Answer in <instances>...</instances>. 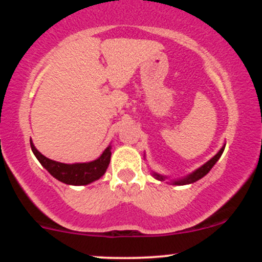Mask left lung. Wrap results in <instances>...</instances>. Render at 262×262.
Masks as SVG:
<instances>
[{"instance_id":"1","label":"left lung","mask_w":262,"mask_h":262,"mask_svg":"<svg viewBox=\"0 0 262 262\" xmlns=\"http://www.w3.org/2000/svg\"><path fill=\"white\" fill-rule=\"evenodd\" d=\"M224 148H225V146H223V148H222L221 150H219L217 155L213 156V158L210 159L209 161H207L206 164L203 165V166H201L200 169H197L196 171H194V172H192L191 175L186 177V179L179 180V181H175L173 183H175V185H188V183H193V182L198 181V180H200V179H202V177H203V176H206L207 173H208L209 171H210V169H212V167L214 166L215 162H217V161L219 160V158H221L222 154H223ZM152 175H154L155 179L160 180V181H161V180H164V176L159 175V173H152Z\"/></svg>"}]
</instances>
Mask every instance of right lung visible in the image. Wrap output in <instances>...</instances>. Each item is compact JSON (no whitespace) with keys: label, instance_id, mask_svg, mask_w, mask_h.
I'll return each instance as SVG.
<instances>
[{"label":"right lung","instance_id":"obj_1","mask_svg":"<svg viewBox=\"0 0 262 262\" xmlns=\"http://www.w3.org/2000/svg\"><path fill=\"white\" fill-rule=\"evenodd\" d=\"M31 148L34 155L41 165L48 170L50 175L55 177L59 181L66 183V185H74V186H82L91 183L96 180L100 179L106 172L108 165L111 161V146L104 150L97 160L91 162H85V164H62L50 160V159L45 158L40 152L35 149L31 140Z\"/></svg>","mask_w":262,"mask_h":262}]
</instances>
